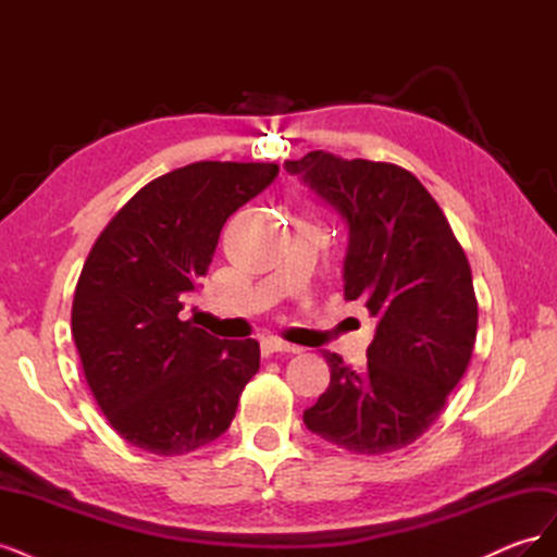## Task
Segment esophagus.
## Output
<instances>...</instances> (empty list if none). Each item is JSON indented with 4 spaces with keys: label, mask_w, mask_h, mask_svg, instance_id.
Listing matches in <instances>:
<instances>
[{
    "label": "esophagus",
    "mask_w": 557,
    "mask_h": 557,
    "mask_svg": "<svg viewBox=\"0 0 557 557\" xmlns=\"http://www.w3.org/2000/svg\"><path fill=\"white\" fill-rule=\"evenodd\" d=\"M262 352L264 356H272V352H299V346L283 342V339H278V336H267V339L262 342Z\"/></svg>",
    "instance_id": "34e87169"
}]
</instances>
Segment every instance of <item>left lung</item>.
I'll return each instance as SVG.
<instances>
[{"label":"left lung","mask_w":557,"mask_h":557,"mask_svg":"<svg viewBox=\"0 0 557 557\" xmlns=\"http://www.w3.org/2000/svg\"><path fill=\"white\" fill-rule=\"evenodd\" d=\"M348 223L344 295L379 320L367 367L323 350L330 385L305 425L356 455L413 444L440 418L476 342L469 260L444 211L409 170L311 150L285 160Z\"/></svg>","instance_id":"1"}]
</instances>
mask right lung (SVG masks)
Here are the masks:
<instances>
[{
  "mask_svg": "<svg viewBox=\"0 0 557 557\" xmlns=\"http://www.w3.org/2000/svg\"><path fill=\"white\" fill-rule=\"evenodd\" d=\"M276 162H193L146 183L81 269L72 334L97 407L134 448L185 455L221 436L260 369L256 339L227 342L181 320L227 218Z\"/></svg>",
  "mask_w": 557,
  "mask_h": 557,
  "instance_id": "obj_1",
  "label": "right lung"
}]
</instances>
